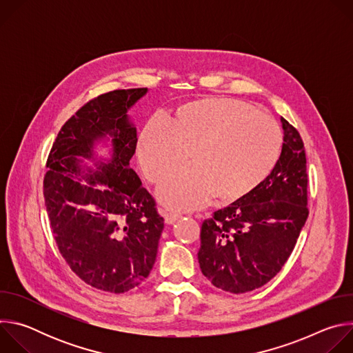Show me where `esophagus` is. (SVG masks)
Wrapping results in <instances>:
<instances>
[{"instance_id":"34e87169","label":"esophagus","mask_w":353,"mask_h":353,"mask_svg":"<svg viewBox=\"0 0 353 353\" xmlns=\"http://www.w3.org/2000/svg\"><path fill=\"white\" fill-rule=\"evenodd\" d=\"M180 218H181L180 214H176V212H165V222H166L168 225L174 223V222L179 221Z\"/></svg>"}]
</instances>
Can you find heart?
I'll return each mask as SVG.
<instances>
[{
	"instance_id": "b5f03b06",
	"label": "heart",
	"mask_w": 353,
	"mask_h": 353,
	"mask_svg": "<svg viewBox=\"0 0 353 353\" xmlns=\"http://www.w3.org/2000/svg\"><path fill=\"white\" fill-rule=\"evenodd\" d=\"M281 131L265 113L233 99H196L176 109L170 124L149 121L137 157L146 179L159 183L189 155L190 168L166 177L158 198L169 208L191 211L214 196L233 203L253 192L281 152Z\"/></svg>"
}]
</instances>
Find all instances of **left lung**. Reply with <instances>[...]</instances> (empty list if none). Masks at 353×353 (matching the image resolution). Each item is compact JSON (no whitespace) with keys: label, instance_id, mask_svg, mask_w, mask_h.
<instances>
[{"label":"left lung","instance_id":"obj_1","mask_svg":"<svg viewBox=\"0 0 353 353\" xmlns=\"http://www.w3.org/2000/svg\"><path fill=\"white\" fill-rule=\"evenodd\" d=\"M281 157L247 196L219 210L201 226L198 263L207 279L230 293L270 282L288 261L309 216L305 145L281 117Z\"/></svg>","mask_w":353,"mask_h":353}]
</instances>
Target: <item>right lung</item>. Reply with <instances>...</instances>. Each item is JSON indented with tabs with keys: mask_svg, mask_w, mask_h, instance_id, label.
Instances as JSON below:
<instances>
[{
	"mask_svg": "<svg viewBox=\"0 0 353 353\" xmlns=\"http://www.w3.org/2000/svg\"><path fill=\"white\" fill-rule=\"evenodd\" d=\"M146 92L113 90L82 106L60 130L43 183L61 256L85 283L112 293L128 292L149 275L163 230L152 195L130 168L137 128L128 110ZM108 141L110 157H99L95 145Z\"/></svg>",
	"mask_w": 353,
	"mask_h": 353,
	"instance_id": "obj_1",
	"label": "right lung"
}]
</instances>
